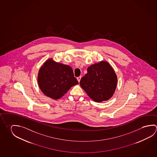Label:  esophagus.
Instances as JSON below:
<instances>
[{
    "label": "esophagus",
    "instance_id": "34e87169",
    "mask_svg": "<svg viewBox=\"0 0 157 157\" xmlns=\"http://www.w3.org/2000/svg\"><path fill=\"white\" fill-rule=\"evenodd\" d=\"M81 78H82V77H79L77 78V79L78 81V82H80V79H81Z\"/></svg>",
    "mask_w": 157,
    "mask_h": 157
}]
</instances>
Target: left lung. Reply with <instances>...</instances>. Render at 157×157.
Segmentation results:
<instances>
[{
	"label": "left lung",
	"instance_id": "left-lung-1",
	"mask_svg": "<svg viewBox=\"0 0 157 157\" xmlns=\"http://www.w3.org/2000/svg\"><path fill=\"white\" fill-rule=\"evenodd\" d=\"M80 85L94 101H106L113 96L117 84L115 72L106 61H100L89 67Z\"/></svg>",
	"mask_w": 157,
	"mask_h": 157
}]
</instances>
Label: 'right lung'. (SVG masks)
<instances>
[{"mask_svg":"<svg viewBox=\"0 0 157 157\" xmlns=\"http://www.w3.org/2000/svg\"><path fill=\"white\" fill-rule=\"evenodd\" d=\"M39 88L45 95L57 100L63 96L69 89L79 82L71 67L47 59L39 70Z\"/></svg>","mask_w":157,"mask_h":157,"instance_id":"right-lung-1","label":"right lung"}]
</instances>
